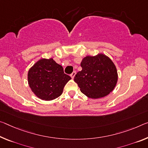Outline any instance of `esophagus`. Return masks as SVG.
I'll use <instances>...</instances> for the list:
<instances>
[{"instance_id": "esophagus-1", "label": "esophagus", "mask_w": 148, "mask_h": 148, "mask_svg": "<svg viewBox=\"0 0 148 148\" xmlns=\"http://www.w3.org/2000/svg\"><path fill=\"white\" fill-rule=\"evenodd\" d=\"M76 72H75V71H74L71 74H70V76H71V78H72V79H73V78H74V76H75V75H76Z\"/></svg>"}]
</instances>
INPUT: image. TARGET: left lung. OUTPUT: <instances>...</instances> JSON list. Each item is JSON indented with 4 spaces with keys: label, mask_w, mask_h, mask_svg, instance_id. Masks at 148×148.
<instances>
[{
    "label": "left lung",
    "mask_w": 148,
    "mask_h": 148,
    "mask_svg": "<svg viewBox=\"0 0 148 148\" xmlns=\"http://www.w3.org/2000/svg\"><path fill=\"white\" fill-rule=\"evenodd\" d=\"M82 70L74 76L84 95L92 99L107 95L115 87L118 75L114 63L103 54L95 57L88 56L81 62Z\"/></svg>",
    "instance_id": "obj_1"
}]
</instances>
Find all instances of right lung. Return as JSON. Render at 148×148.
<instances>
[{
    "label": "right lung",
    "mask_w": 148,
    "mask_h": 148,
    "mask_svg": "<svg viewBox=\"0 0 148 148\" xmlns=\"http://www.w3.org/2000/svg\"><path fill=\"white\" fill-rule=\"evenodd\" d=\"M28 84L39 98L51 101L62 94L64 86L71 78L64 73L62 66L53 58L39 60L29 69Z\"/></svg>",
    "instance_id": "right-lung-1"
}]
</instances>
